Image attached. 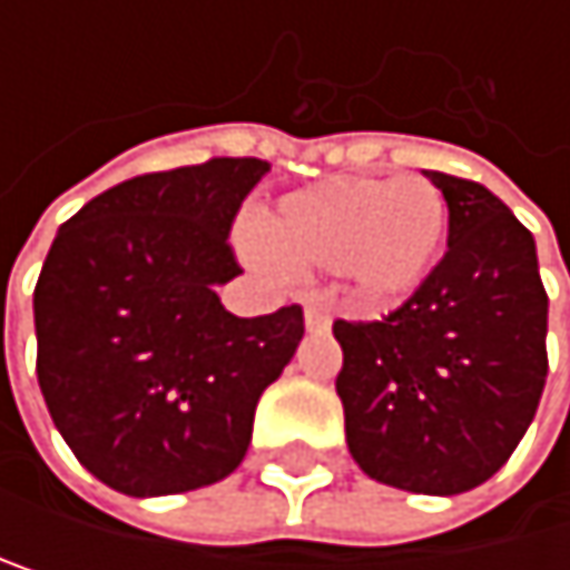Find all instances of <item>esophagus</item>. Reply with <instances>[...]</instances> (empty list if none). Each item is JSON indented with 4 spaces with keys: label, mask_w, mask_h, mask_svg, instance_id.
<instances>
[{
    "label": "esophagus",
    "mask_w": 570,
    "mask_h": 570,
    "mask_svg": "<svg viewBox=\"0 0 570 570\" xmlns=\"http://www.w3.org/2000/svg\"><path fill=\"white\" fill-rule=\"evenodd\" d=\"M305 330L308 333H326L330 330V312L320 302H308L305 305Z\"/></svg>",
    "instance_id": "34e87169"
}]
</instances>
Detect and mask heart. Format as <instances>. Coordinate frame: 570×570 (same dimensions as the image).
Masks as SVG:
<instances>
[{"label":"heart","instance_id":"1","mask_svg":"<svg viewBox=\"0 0 570 570\" xmlns=\"http://www.w3.org/2000/svg\"><path fill=\"white\" fill-rule=\"evenodd\" d=\"M445 227V196L424 176L326 179L282 196L247 254L265 272H336L356 302L391 305L432 275Z\"/></svg>","mask_w":570,"mask_h":570}]
</instances>
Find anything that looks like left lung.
<instances>
[{"label":"left lung","instance_id":"obj_1","mask_svg":"<svg viewBox=\"0 0 570 570\" xmlns=\"http://www.w3.org/2000/svg\"><path fill=\"white\" fill-rule=\"evenodd\" d=\"M449 250L381 323H333L353 462L394 490H475L520 445L548 381V292L533 234L487 186L424 169Z\"/></svg>","mask_w":570,"mask_h":570}]
</instances>
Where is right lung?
I'll list each match as a JSON object with an SVG mask.
<instances>
[{
    "label": "right lung",
    "instance_id": "1",
    "mask_svg": "<svg viewBox=\"0 0 570 570\" xmlns=\"http://www.w3.org/2000/svg\"><path fill=\"white\" fill-rule=\"evenodd\" d=\"M272 166L210 159L125 179L60 224L33 292L37 377L77 462L125 497L227 479L254 407L302 343V308L240 320L227 234Z\"/></svg>",
    "mask_w": 570,
    "mask_h": 570
}]
</instances>
